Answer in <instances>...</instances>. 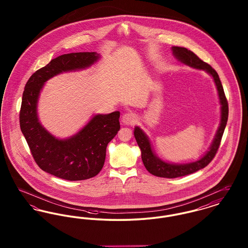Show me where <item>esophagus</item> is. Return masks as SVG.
<instances>
[{
    "mask_svg": "<svg viewBox=\"0 0 248 248\" xmlns=\"http://www.w3.org/2000/svg\"><path fill=\"white\" fill-rule=\"evenodd\" d=\"M138 118L137 115L131 113V112H128V113H125L124 114L122 117V122L124 124H127V125H133L134 124H136Z\"/></svg>",
    "mask_w": 248,
    "mask_h": 248,
    "instance_id": "esophagus-1",
    "label": "esophagus"
}]
</instances>
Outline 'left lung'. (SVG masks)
<instances>
[{
  "label": "left lung",
  "mask_w": 248,
  "mask_h": 248,
  "mask_svg": "<svg viewBox=\"0 0 248 248\" xmlns=\"http://www.w3.org/2000/svg\"><path fill=\"white\" fill-rule=\"evenodd\" d=\"M172 54L174 58L180 62L191 68L202 70L213 78L215 85L217 90L219 104H220V123L218 128L215 135V138L209 147L208 151H206L198 160L192 161L189 163H171L169 161L163 160L155 153L151 140L140 126H135L134 136L137 140V143L141 152V159L145 166L146 170L151 174L163 177V178H177L186 175L191 174L196 172L202 169L205 168L213 158L215 157L217 150H218L220 141L223 136L224 130L227 125L228 117H229V106L226 99L224 89L221 84L218 74L208 63L204 62L199 58L194 52L183 46H171Z\"/></svg>",
  "instance_id": "8db88e82"
}]
</instances>
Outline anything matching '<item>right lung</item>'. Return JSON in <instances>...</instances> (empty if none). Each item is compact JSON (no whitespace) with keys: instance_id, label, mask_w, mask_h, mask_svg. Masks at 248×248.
<instances>
[{"instance_id":"obj_1","label":"right lung","mask_w":248,"mask_h":248,"mask_svg":"<svg viewBox=\"0 0 248 248\" xmlns=\"http://www.w3.org/2000/svg\"><path fill=\"white\" fill-rule=\"evenodd\" d=\"M101 58L97 52H75L51 60L32 74L22 94L20 129L41 170L68 181L86 180L102 170L108 142L120 129V111L94 114L72 136L60 139L42 125L38 102L45 83L60 74L85 70Z\"/></svg>"}]
</instances>
